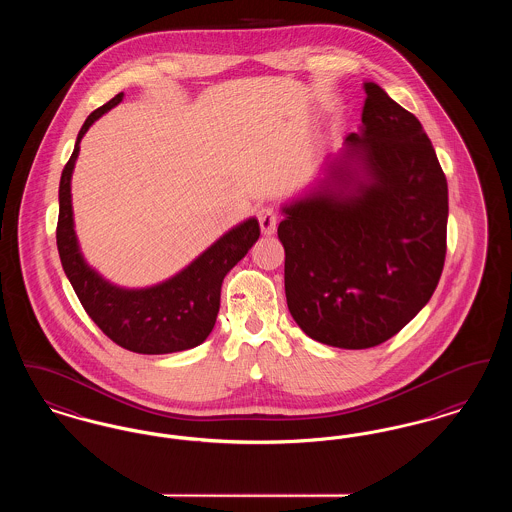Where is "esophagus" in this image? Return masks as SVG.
Wrapping results in <instances>:
<instances>
[{"instance_id":"34e87169","label":"esophagus","mask_w":512,"mask_h":512,"mask_svg":"<svg viewBox=\"0 0 512 512\" xmlns=\"http://www.w3.org/2000/svg\"><path fill=\"white\" fill-rule=\"evenodd\" d=\"M257 219H259L261 230H263V234H265V236H270V234H274V232H276V226H278V215H276V211H274L272 207H261V209L257 211Z\"/></svg>"}]
</instances>
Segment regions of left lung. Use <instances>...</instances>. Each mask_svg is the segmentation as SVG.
I'll return each instance as SVG.
<instances>
[{"instance_id": "obj_1", "label": "left lung", "mask_w": 512, "mask_h": 512, "mask_svg": "<svg viewBox=\"0 0 512 512\" xmlns=\"http://www.w3.org/2000/svg\"><path fill=\"white\" fill-rule=\"evenodd\" d=\"M363 90V130L345 138L343 163L278 226L293 320L341 349L407 326L436 292L447 251V180L430 138L378 84Z\"/></svg>"}]
</instances>
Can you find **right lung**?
<instances>
[{"label":"right lung","instance_id":"right-lung-1","mask_svg":"<svg viewBox=\"0 0 512 512\" xmlns=\"http://www.w3.org/2000/svg\"><path fill=\"white\" fill-rule=\"evenodd\" d=\"M121 101L122 94H117L86 119L78 132L73 155L61 174L57 220L61 265L84 311L109 340L142 355L192 349L211 334L219 315L222 280L259 240L261 228L257 219L245 220L199 255L190 267L147 290H122L111 286L88 267L74 236L71 174L80 149L78 144L86 130Z\"/></svg>","mask_w":512,"mask_h":512}]
</instances>
